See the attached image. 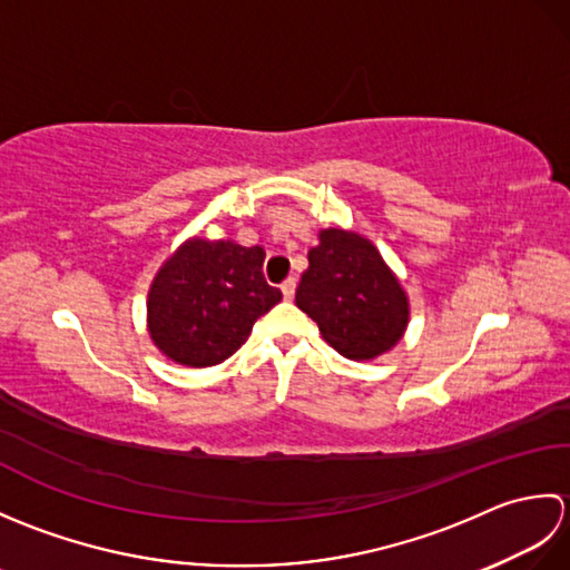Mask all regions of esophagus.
Returning <instances> with one entry per match:
<instances>
[{"label": "esophagus", "instance_id": "34e87169", "mask_svg": "<svg viewBox=\"0 0 570 570\" xmlns=\"http://www.w3.org/2000/svg\"><path fill=\"white\" fill-rule=\"evenodd\" d=\"M282 294H284V298H294V294H296V278H286V282L282 284Z\"/></svg>", "mask_w": 570, "mask_h": 570}]
</instances>
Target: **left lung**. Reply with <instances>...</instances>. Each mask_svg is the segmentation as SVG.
<instances>
[{
    "label": "left lung",
    "mask_w": 570,
    "mask_h": 570,
    "mask_svg": "<svg viewBox=\"0 0 570 570\" xmlns=\"http://www.w3.org/2000/svg\"><path fill=\"white\" fill-rule=\"evenodd\" d=\"M296 306L318 323L325 343L357 362L392 350L409 325V296L380 249L341 227L318 233Z\"/></svg>",
    "instance_id": "1"
}]
</instances>
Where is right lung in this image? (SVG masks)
I'll list each match as a JSON object with an SVG mask.
<instances>
[{
  "instance_id": "obj_1",
  "label": "right lung",
  "mask_w": 570,
  "mask_h": 570,
  "mask_svg": "<svg viewBox=\"0 0 570 570\" xmlns=\"http://www.w3.org/2000/svg\"><path fill=\"white\" fill-rule=\"evenodd\" d=\"M262 247L190 237L156 272L147 298L154 345L186 367H213L245 345L252 325L282 301L266 284Z\"/></svg>"
}]
</instances>
